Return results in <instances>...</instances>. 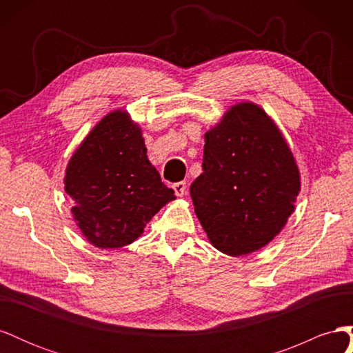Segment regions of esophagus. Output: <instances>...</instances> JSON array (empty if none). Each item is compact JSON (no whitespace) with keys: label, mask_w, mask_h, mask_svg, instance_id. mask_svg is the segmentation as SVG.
Wrapping results in <instances>:
<instances>
[{"label":"esophagus","mask_w":353,"mask_h":353,"mask_svg":"<svg viewBox=\"0 0 353 353\" xmlns=\"http://www.w3.org/2000/svg\"><path fill=\"white\" fill-rule=\"evenodd\" d=\"M174 191H175V194L178 197H183L185 194V183H184V181H181V183L174 184Z\"/></svg>","instance_id":"1"}]
</instances>
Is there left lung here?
Wrapping results in <instances>:
<instances>
[{"label":"left lung","instance_id":"left-lung-1","mask_svg":"<svg viewBox=\"0 0 353 353\" xmlns=\"http://www.w3.org/2000/svg\"><path fill=\"white\" fill-rule=\"evenodd\" d=\"M190 193L209 241L228 256L261 250L283 231L301 193V172L259 104L231 105L205 134L203 174Z\"/></svg>","mask_w":353,"mask_h":353}]
</instances>
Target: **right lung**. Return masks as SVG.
<instances>
[{"mask_svg":"<svg viewBox=\"0 0 353 353\" xmlns=\"http://www.w3.org/2000/svg\"><path fill=\"white\" fill-rule=\"evenodd\" d=\"M63 183L82 236L105 250L141 237L147 222L176 199L147 157L141 126L123 109L109 112L83 138Z\"/></svg>","mask_w":353,"mask_h":353,"instance_id":"obj_1","label":"right lung"}]
</instances>
